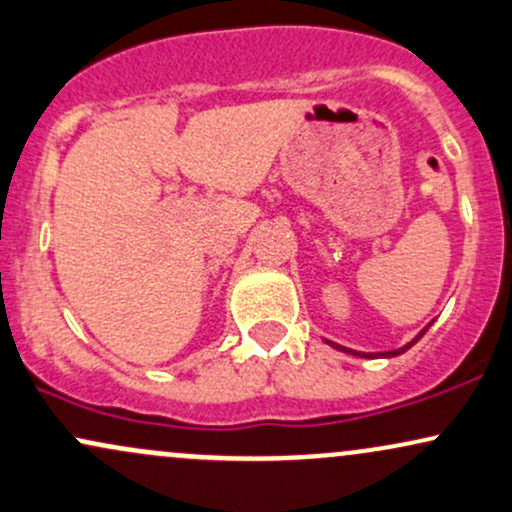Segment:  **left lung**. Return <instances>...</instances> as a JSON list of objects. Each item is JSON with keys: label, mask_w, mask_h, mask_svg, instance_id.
I'll use <instances>...</instances> for the list:
<instances>
[{"label": "left lung", "mask_w": 512, "mask_h": 512, "mask_svg": "<svg viewBox=\"0 0 512 512\" xmlns=\"http://www.w3.org/2000/svg\"><path fill=\"white\" fill-rule=\"evenodd\" d=\"M431 326V323H429ZM429 326H426L422 333L417 335V338H414L412 342H407L405 347H400V350H393V352H371V354H366V352H357V350H350V347H342V345H338V342H330V340H326L330 347H335V350H340V352H347V354H354V357H366V359H376V357H398V354H402V352H407L410 350V347L414 345V342H417L419 338H422V335L426 333V330H429Z\"/></svg>", "instance_id": "obj_1"}]
</instances>
